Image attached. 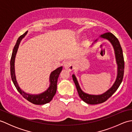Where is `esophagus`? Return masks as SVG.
<instances>
[{"label":"esophagus","mask_w":132,"mask_h":132,"mask_svg":"<svg viewBox=\"0 0 132 132\" xmlns=\"http://www.w3.org/2000/svg\"><path fill=\"white\" fill-rule=\"evenodd\" d=\"M63 66H64V68L70 71H72V70H74V63L71 61H67L66 62H64L63 63Z\"/></svg>","instance_id":"esophagus-1"}]
</instances>
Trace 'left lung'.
Returning <instances> with one entry per match:
<instances>
[{"instance_id":"8db88e82","label":"left lung","mask_w":132,"mask_h":132,"mask_svg":"<svg viewBox=\"0 0 132 132\" xmlns=\"http://www.w3.org/2000/svg\"><path fill=\"white\" fill-rule=\"evenodd\" d=\"M100 37L108 40L111 43V44L112 45L114 50L116 61L117 64V74L116 80L113 83V86L106 92H105L104 93L97 95L88 94L85 93V92H83L80 87L76 77L75 76L74 74H72V79H73L75 83V85L77 87V89L79 97L83 101H84L86 103L89 104H97L102 103L105 102L106 100H107L116 92L117 89H118L120 84L122 82L123 77H124V56H123L121 46L120 45V44L118 39L115 37V36H114L112 33L110 32H106L104 33V34L100 36ZM97 41V39L95 41L94 43H96Z\"/></svg>"}]
</instances>
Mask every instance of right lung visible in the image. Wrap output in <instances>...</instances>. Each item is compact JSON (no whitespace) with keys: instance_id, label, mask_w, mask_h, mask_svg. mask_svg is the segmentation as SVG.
Returning a JSON list of instances; mask_svg holds the SVG:
<instances>
[{"instance_id":"right-lung-1","label":"right lung","mask_w":132,"mask_h":132,"mask_svg":"<svg viewBox=\"0 0 132 132\" xmlns=\"http://www.w3.org/2000/svg\"><path fill=\"white\" fill-rule=\"evenodd\" d=\"M27 33L28 31L24 33L23 35L20 36L18 40H17L15 46H14L10 62L11 78H12V82L14 84V85L16 87L17 90L19 92V93L25 99H27L28 101H29V102L34 104L43 105L47 103H49L50 101L52 100L53 97H54L56 93V91H57V84L58 78L59 77V75H60V74L62 70V66L60 67V68L55 69V70L51 72L49 77L50 86L49 87V88H47L45 91L43 92V93L37 95H32L27 94L26 92L22 90L19 86L18 83L17 82V80L16 79V75L15 72V60L19 44L20 43L22 39H23L27 34Z\"/></svg>"}]
</instances>
